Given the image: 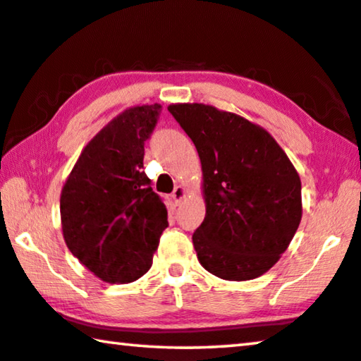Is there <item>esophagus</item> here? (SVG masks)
Returning a JSON list of instances; mask_svg holds the SVG:
<instances>
[{
	"label": "esophagus",
	"instance_id": "obj_1",
	"mask_svg": "<svg viewBox=\"0 0 361 361\" xmlns=\"http://www.w3.org/2000/svg\"><path fill=\"white\" fill-rule=\"evenodd\" d=\"M184 197H185V188L182 187V185H177V187L174 188L173 195H171V198L174 200L176 204H179V203L182 202V198H184Z\"/></svg>",
	"mask_w": 361,
	"mask_h": 361
}]
</instances>
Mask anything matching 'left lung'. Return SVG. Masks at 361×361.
Wrapping results in <instances>:
<instances>
[{"mask_svg": "<svg viewBox=\"0 0 361 361\" xmlns=\"http://www.w3.org/2000/svg\"><path fill=\"white\" fill-rule=\"evenodd\" d=\"M195 145L207 216L193 232L198 262L226 281H250L273 268L302 219L295 168L263 127L202 103L171 104Z\"/></svg>", "mask_w": 361, "mask_h": 361, "instance_id": "left-lung-1", "label": "left lung"}]
</instances>
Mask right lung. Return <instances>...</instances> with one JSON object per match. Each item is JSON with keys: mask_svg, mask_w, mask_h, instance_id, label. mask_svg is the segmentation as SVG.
<instances>
[{"mask_svg": "<svg viewBox=\"0 0 361 361\" xmlns=\"http://www.w3.org/2000/svg\"><path fill=\"white\" fill-rule=\"evenodd\" d=\"M159 113L161 104H143L111 121L88 142L61 192L66 245L111 284L145 274L168 227V209L142 171Z\"/></svg>", "mask_w": 361, "mask_h": 361, "instance_id": "right-lung-1", "label": "right lung"}]
</instances>
